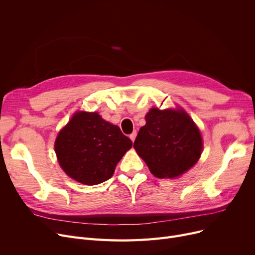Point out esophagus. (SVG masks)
Here are the masks:
<instances>
[{"label":"esophagus","mask_w":255,"mask_h":255,"mask_svg":"<svg viewBox=\"0 0 255 255\" xmlns=\"http://www.w3.org/2000/svg\"><path fill=\"white\" fill-rule=\"evenodd\" d=\"M136 135H137V133H136V131H133L131 134H130V139L132 140V141H134L135 140V137H136Z\"/></svg>","instance_id":"obj_1"}]
</instances>
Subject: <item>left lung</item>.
<instances>
[{
    "mask_svg": "<svg viewBox=\"0 0 255 255\" xmlns=\"http://www.w3.org/2000/svg\"><path fill=\"white\" fill-rule=\"evenodd\" d=\"M134 149L159 179H173L189 170L202 155L198 127L184 110L153 107L135 138Z\"/></svg>",
    "mask_w": 255,
    "mask_h": 255,
    "instance_id": "1",
    "label": "left lung"
}]
</instances>
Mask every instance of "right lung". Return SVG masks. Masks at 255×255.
<instances>
[{
    "instance_id": "obj_1",
    "label": "right lung",
    "mask_w": 255,
    "mask_h": 255,
    "mask_svg": "<svg viewBox=\"0 0 255 255\" xmlns=\"http://www.w3.org/2000/svg\"><path fill=\"white\" fill-rule=\"evenodd\" d=\"M132 141L98 113L77 112L56 138L58 161L67 176L86 185L113 177Z\"/></svg>"
}]
</instances>
